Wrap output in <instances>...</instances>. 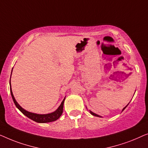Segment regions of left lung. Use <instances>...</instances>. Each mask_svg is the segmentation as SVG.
I'll return each mask as SVG.
<instances>
[{
	"mask_svg": "<svg viewBox=\"0 0 148 148\" xmlns=\"http://www.w3.org/2000/svg\"><path fill=\"white\" fill-rule=\"evenodd\" d=\"M128 105H129V104H128ZM127 105L126 107H125L123 108V110H124L125 109V108H126L127 107ZM90 111V113L91 115H94V116H99V117H101V116H100V115H97V114H95V113H92V111Z\"/></svg>",
	"mask_w": 148,
	"mask_h": 148,
	"instance_id": "obj_1",
	"label": "left lung"
}]
</instances>
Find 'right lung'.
Returning a JSON list of instances; mask_svg holds the SVG:
<instances>
[{"label":"right lung","instance_id":"right-lung-1","mask_svg":"<svg viewBox=\"0 0 148 148\" xmlns=\"http://www.w3.org/2000/svg\"><path fill=\"white\" fill-rule=\"evenodd\" d=\"M12 74V72H11ZM10 86H11V88H10V90H11V94L12 96V100H13V102L14 103V105L16 107L18 108V110L21 112V113L25 115V116H27L28 118L31 119L34 121L35 122L37 123H49V122H52L54 121H56L58 119L60 118V116L62 115V113H63V107H64V101H65V98L62 101L61 105H60V107L58 108V109L55 111L53 113H49V114H44V115H40V114H36V113H31V112H29L26 110H25L24 109L21 107V106L18 105L17 102L16 101L15 99H14L13 94H12V89H11V80H10Z\"/></svg>","mask_w":148,"mask_h":148}]
</instances>
